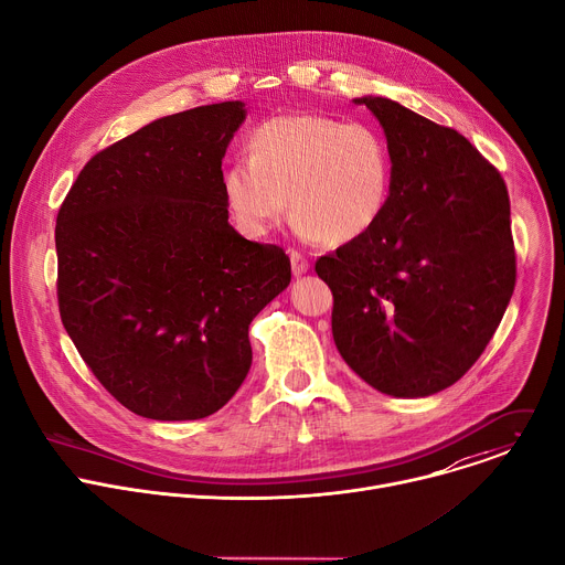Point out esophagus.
Here are the masks:
<instances>
[{
  "instance_id": "obj_1",
  "label": "esophagus",
  "mask_w": 565,
  "mask_h": 565,
  "mask_svg": "<svg viewBox=\"0 0 565 565\" xmlns=\"http://www.w3.org/2000/svg\"><path fill=\"white\" fill-rule=\"evenodd\" d=\"M288 255H290V266H292V275H295V277H301V275H306V273H308V268H310L308 259H306V257H303L301 253H297V250H290Z\"/></svg>"
}]
</instances>
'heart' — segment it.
<instances>
[{
  "label": "heart",
  "instance_id": "1",
  "mask_svg": "<svg viewBox=\"0 0 565 565\" xmlns=\"http://www.w3.org/2000/svg\"><path fill=\"white\" fill-rule=\"evenodd\" d=\"M391 190V153L369 125L327 116H281L264 122L250 156L225 168L223 192L236 225L268 234L286 214L303 238L340 246L366 234Z\"/></svg>",
  "mask_w": 565,
  "mask_h": 565
}]
</instances>
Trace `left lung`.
Wrapping results in <instances>:
<instances>
[{"label":"left lung","instance_id":"obj_1","mask_svg":"<svg viewBox=\"0 0 565 565\" xmlns=\"http://www.w3.org/2000/svg\"><path fill=\"white\" fill-rule=\"evenodd\" d=\"M353 103L384 129L388 201L315 273L333 290L344 362L380 393L434 395L486 351L514 292L508 188L458 131L388 98Z\"/></svg>","mask_w":565,"mask_h":565}]
</instances>
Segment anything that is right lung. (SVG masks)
<instances>
[{
  "instance_id": "1",
  "label": "right lung",
  "mask_w": 565,
  "mask_h": 565,
  "mask_svg": "<svg viewBox=\"0 0 565 565\" xmlns=\"http://www.w3.org/2000/svg\"><path fill=\"white\" fill-rule=\"evenodd\" d=\"M227 100L158 118L96 153L55 225L62 324L100 384L151 420L218 412L253 364L250 321L290 284L279 246L227 223Z\"/></svg>"
}]
</instances>
